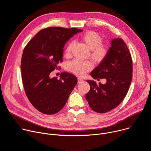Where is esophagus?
<instances>
[{
	"mask_svg": "<svg viewBox=\"0 0 151 151\" xmlns=\"http://www.w3.org/2000/svg\"><path fill=\"white\" fill-rule=\"evenodd\" d=\"M83 81V79H82V78H79V77H78V83H80V82H82Z\"/></svg>",
	"mask_w": 151,
	"mask_h": 151,
	"instance_id": "obj_1",
	"label": "esophagus"
}]
</instances>
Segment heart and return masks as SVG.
I'll return each mask as SVG.
<instances>
[{"label": "heart", "mask_w": 151, "mask_h": 151, "mask_svg": "<svg viewBox=\"0 0 151 151\" xmlns=\"http://www.w3.org/2000/svg\"><path fill=\"white\" fill-rule=\"evenodd\" d=\"M81 38L90 49V56L95 62L100 63L108 56L109 47L101 42L102 37L98 33L94 31H88L82 34ZM73 45V42L72 41L69 42L67 45L64 52V55L66 57H70ZM93 67V64L91 61L75 59L67 64L66 69L69 72L82 76L91 70Z\"/></svg>", "instance_id": "obj_1"}]
</instances>
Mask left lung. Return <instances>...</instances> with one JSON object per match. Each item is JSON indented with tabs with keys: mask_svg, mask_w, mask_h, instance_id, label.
I'll use <instances>...</instances> for the list:
<instances>
[{
	"mask_svg": "<svg viewBox=\"0 0 151 151\" xmlns=\"http://www.w3.org/2000/svg\"><path fill=\"white\" fill-rule=\"evenodd\" d=\"M111 45L108 56L90 74L95 79H106V83L97 85L93 81H87L90 90L86 100L97 113H106L117 107L124 99L132 79V56L125 43L118 38Z\"/></svg>",
	"mask_w": 151,
	"mask_h": 151,
	"instance_id": "8db88e82",
	"label": "left lung"
}]
</instances>
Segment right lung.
Returning <instances> with one entry per match:
<instances>
[{
	"label": "right lung",
	"instance_id": "obj_1",
	"mask_svg": "<svg viewBox=\"0 0 151 151\" xmlns=\"http://www.w3.org/2000/svg\"><path fill=\"white\" fill-rule=\"evenodd\" d=\"M82 31L76 28L47 27L40 30L23 50L21 70L24 91L31 104L42 114L58 112L78 82L76 77L70 73H61L59 79L50 78V73L63 61L66 42Z\"/></svg>",
	"mask_w": 151,
	"mask_h": 151
}]
</instances>
